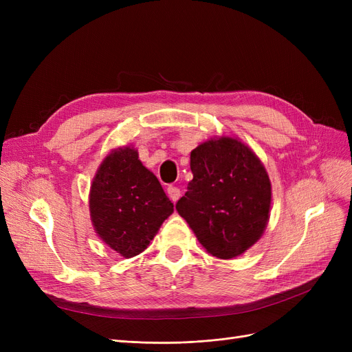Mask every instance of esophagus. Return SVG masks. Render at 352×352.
<instances>
[{
  "mask_svg": "<svg viewBox=\"0 0 352 352\" xmlns=\"http://www.w3.org/2000/svg\"><path fill=\"white\" fill-rule=\"evenodd\" d=\"M167 194H168L170 199H172L173 202H176L180 198V189L176 188V186H168L167 188Z\"/></svg>",
  "mask_w": 352,
  "mask_h": 352,
  "instance_id": "34e87169",
  "label": "esophagus"
}]
</instances>
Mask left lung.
Wrapping results in <instances>:
<instances>
[{
  "instance_id": "1",
  "label": "left lung",
  "mask_w": 352,
  "mask_h": 352,
  "mask_svg": "<svg viewBox=\"0 0 352 352\" xmlns=\"http://www.w3.org/2000/svg\"><path fill=\"white\" fill-rule=\"evenodd\" d=\"M194 179L176 210L212 257L250 250L267 228L272 182L261 160L238 138L219 136L190 151Z\"/></svg>"
}]
</instances>
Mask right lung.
<instances>
[{"mask_svg": "<svg viewBox=\"0 0 352 352\" xmlns=\"http://www.w3.org/2000/svg\"><path fill=\"white\" fill-rule=\"evenodd\" d=\"M89 212L100 239L124 258L141 254L173 212L158 179L124 145L102 160L89 189Z\"/></svg>", "mask_w": 352, "mask_h": 352, "instance_id": "obj_1", "label": "right lung"}]
</instances>
